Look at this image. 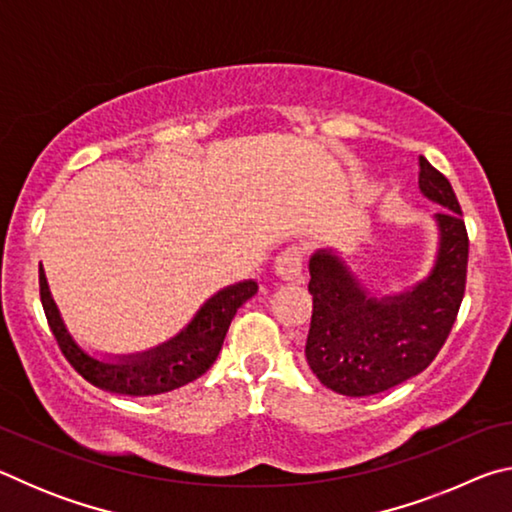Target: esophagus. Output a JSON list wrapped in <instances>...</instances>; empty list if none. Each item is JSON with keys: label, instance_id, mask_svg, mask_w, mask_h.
Listing matches in <instances>:
<instances>
[{"label": "esophagus", "instance_id": "esophagus-1", "mask_svg": "<svg viewBox=\"0 0 512 512\" xmlns=\"http://www.w3.org/2000/svg\"><path fill=\"white\" fill-rule=\"evenodd\" d=\"M273 271L282 280H298L302 275V250L300 248H287L275 257Z\"/></svg>", "mask_w": 512, "mask_h": 512}]
</instances>
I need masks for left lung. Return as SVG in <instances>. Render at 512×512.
I'll list each match as a JSON object with an SVG mask.
<instances>
[{
    "label": "left lung",
    "instance_id": "obj_1",
    "mask_svg": "<svg viewBox=\"0 0 512 512\" xmlns=\"http://www.w3.org/2000/svg\"><path fill=\"white\" fill-rule=\"evenodd\" d=\"M420 192L443 210L429 275L393 296H372L334 250L309 259L314 311L307 363L334 393L368 397L411 379L436 359L461 307L470 241L449 180L420 155Z\"/></svg>",
    "mask_w": 512,
    "mask_h": 512
}]
</instances>
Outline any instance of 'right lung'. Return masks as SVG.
<instances>
[{"label":"right lung","instance_id":"add662e5","mask_svg":"<svg viewBox=\"0 0 512 512\" xmlns=\"http://www.w3.org/2000/svg\"><path fill=\"white\" fill-rule=\"evenodd\" d=\"M257 293L255 280H244L219 293L205 302L196 311L183 332L173 336L167 343L137 354H119V357L99 359L85 352L74 336L69 334L63 316L51 298L45 271L40 264V300L45 309L47 323L54 332L60 350L67 361L90 381V384L103 388V391L119 395H160L176 391V388L198 379L212 368L221 352V345L228 327L235 318L237 309Z\"/></svg>","mask_w":512,"mask_h":512}]
</instances>
